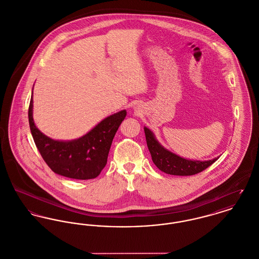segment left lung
Instances as JSON below:
<instances>
[{
  "label": "left lung",
  "mask_w": 259,
  "mask_h": 259,
  "mask_svg": "<svg viewBox=\"0 0 259 259\" xmlns=\"http://www.w3.org/2000/svg\"><path fill=\"white\" fill-rule=\"evenodd\" d=\"M148 149L152 159L159 170L171 176H193L206 169L220 157L209 160H197L182 158L164 148L156 138L155 134L144 127Z\"/></svg>",
  "instance_id": "8db88e82"
}]
</instances>
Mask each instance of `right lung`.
<instances>
[{"mask_svg":"<svg viewBox=\"0 0 259 259\" xmlns=\"http://www.w3.org/2000/svg\"><path fill=\"white\" fill-rule=\"evenodd\" d=\"M126 115V110H121L101 120L80 138L63 141L46 136L36 127L32 96L28 108L31 135L45 162L59 176L81 180L100 176L107 162L112 140Z\"/></svg>","mask_w":259,"mask_h":259,"instance_id":"add662e5","label":"right lung"}]
</instances>
